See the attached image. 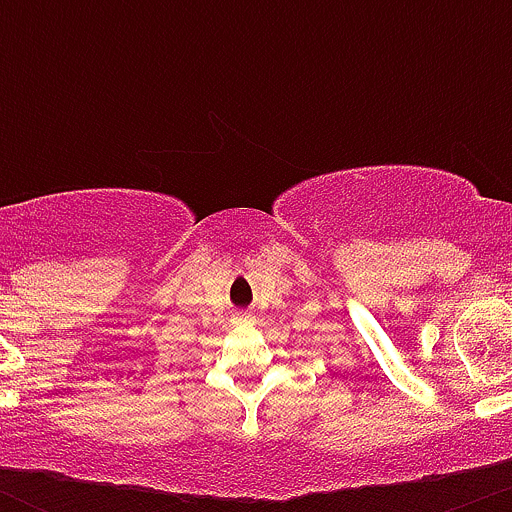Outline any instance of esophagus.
<instances>
[{"instance_id":"1","label":"esophagus","mask_w":512,"mask_h":512,"mask_svg":"<svg viewBox=\"0 0 512 512\" xmlns=\"http://www.w3.org/2000/svg\"><path fill=\"white\" fill-rule=\"evenodd\" d=\"M232 324H237V327H247V324H252V317L250 314H235V317H232Z\"/></svg>"}]
</instances>
